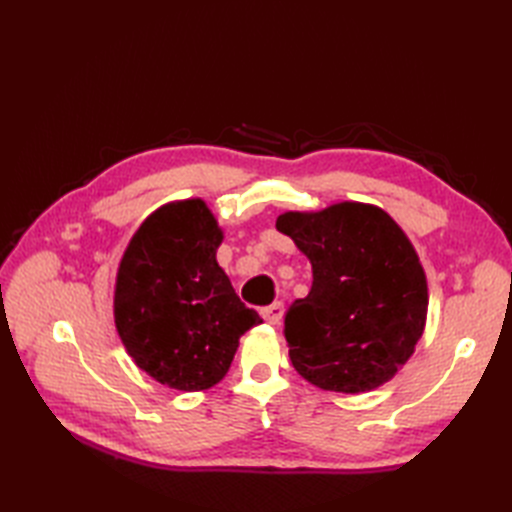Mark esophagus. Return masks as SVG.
Here are the masks:
<instances>
[{
	"mask_svg": "<svg viewBox=\"0 0 512 512\" xmlns=\"http://www.w3.org/2000/svg\"><path fill=\"white\" fill-rule=\"evenodd\" d=\"M262 318H265L269 324H280L282 316H284V303L282 301H275L267 307H262Z\"/></svg>",
	"mask_w": 512,
	"mask_h": 512,
	"instance_id": "1",
	"label": "esophagus"
}]
</instances>
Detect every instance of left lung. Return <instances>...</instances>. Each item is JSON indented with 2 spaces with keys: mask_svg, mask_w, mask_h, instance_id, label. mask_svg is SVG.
<instances>
[{
  "mask_svg": "<svg viewBox=\"0 0 512 512\" xmlns=\"http://www.w3.org/2000/svg\"><path fill=\"white\" fill-rule=\"evenodd\" d=\"M275 228L312 262L314 282L284 316L290 361L324 391L365 393L389 382L418 344L427 280L389 213L339 203L282 213Z\"/></svg>",
  "mask_w": 512,
  "mask_h": 512,
  "instance_id": "1",
  "label": "left lung"
}]
</instances>
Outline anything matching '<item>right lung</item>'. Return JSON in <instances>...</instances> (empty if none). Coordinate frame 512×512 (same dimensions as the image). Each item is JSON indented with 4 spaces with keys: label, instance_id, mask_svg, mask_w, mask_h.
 Here are the masks:
<instances>
[{
    "label": "right lung",
    "instance_id": "obj_1",
    "mask_svg": "<svg viewBox=\"0 0 512 512\" xmlns=\"http://www.w3.org/2000/svg\"><path fill=\"white\" fill-rule=\"evenodd\" d=\"M222 230L203 200L158 209L121 258L115 324L123 346L151 378L203 391L230 369L239 337L262 318L215 260Z\"/></svg>",
    "mask_w": 512,
    "mask_h": 512
}]
</instances>
